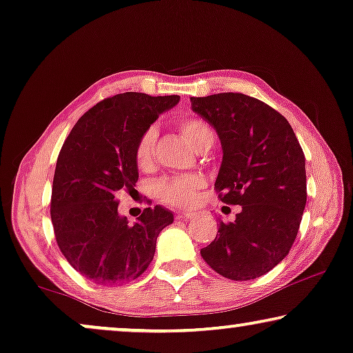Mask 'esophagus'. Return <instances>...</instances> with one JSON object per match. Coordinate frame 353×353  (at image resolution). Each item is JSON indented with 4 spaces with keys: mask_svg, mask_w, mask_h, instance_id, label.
Listing matches in <instances>:
<instances>
[{
    "mask_svg": "<svg viewBox=\"0 0 353 353\" xmlns=\"http://www.w3.org/2000/svg\"><path fill=\"white\" fill-rule=\"evenodd\" d=\"M193 217H196V212H192V211H181L177 212V219H193Z\"/></svg>",
    "mask_w": 353,
    "mask_h": 353,
    "instance_id": "obj_1",
    "label": "esophagus"
}]
</instances>
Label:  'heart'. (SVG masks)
<instances>
[{
    "label": "heart",
    "instance_id": "1",
    "mask_svg": "<svg viewBox=\"0 0 353 353\" xmlns=\"http://www.w3.org/2000/svg\"><path fill=\"white\" fill-rule=\"evenodd\" d=\"M181 132L185 136L193 147L198 148L208 137L212 136L211 128L200 118H185L181 121ZM157 128L150 126L141 134L134 150V158L139 170H148L153 163V153H155ZM206 181L201 174H176L166 176L155 183V195L163 203L170 206H188L196 200L200 192L205 188Z\"/></svg>",
    "mask_w": 353,
    "mask_h": 353
}]
</instances>
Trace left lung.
I'll return each mask as SVG.
<instances>
[{
  "instance_id": "obj_1",
  "label": "left lung",
  "mask_w": 353,
  "mask_h": 353,
  "mask_svg": "<svg viewBox=\"0 0 353 353\" xmlns=\"http://www.w3.org/2000/svg\"><path fill=\"white\" fill-rule=\"evenodd\" d=\"M192 110L216 129L222 165L214 188L222 203L241 206L219 222L201 257L217 274L254 280L285 259L307 201L305 157L285 117L241 92L190 97Z\"/></svg>"
}]
</instances>
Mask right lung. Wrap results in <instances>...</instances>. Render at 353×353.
Instances as JSON below:
<instances>
[{
  "label": "right lung",
  "mask_w": 353,
  "mask_h": 353,
  "mask_svg": "<svg viewBox=\"0 0 353 353\" xmlns=\"http://www.w3.org/2000/svg\"><path fill=\"white\" fill-rule=\"evenodd\" d=\"M179 99L143 92L103 99L63 142L52 181L54 235L68 264L96 285H123L141 276L155 254L158 233L174 221L171 211L155 206L128 225L115 195L134 192L139 137Z\"/></svg>",
  "instance_id": "add662e5"
}]
</instances>
